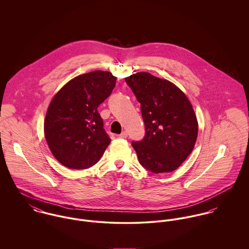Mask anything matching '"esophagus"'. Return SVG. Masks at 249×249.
<instances>
[{
	"label": "esophagus",
	"instance_id": "obj_1",
	"mask_svg": "<svg viewBox=\"0 0 249 249\" xmlns=\"http://www.w3.org/2000/svg\"><path fill=\"white\" fill-rule=\"evenodd\" d=\"M126 137H127V132H125V131H123L121 134L118 135V138H121V139L126 138Z\"/></svg>",
	"mask_w": 249,
	"mask_h": 249
}]
</instances>
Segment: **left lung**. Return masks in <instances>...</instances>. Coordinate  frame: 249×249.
Returning a JSON list of instances; mask_svg holds the SVG:
<instances>
[{
	"instance_id": "obj_1",
	"label": "left lung",
	"mask_w": 249,
	"mask_h": 249,
	"mask_svg": "<svg viewBox=\"0 0 249 249\" xmlns=\"http://www.w3.org/2000/svg\"><path fill=\"white\" fill-rule=\"evenodd\" d=\"M141 104L144 138L132 142L139 162L154 174L176 171L193 151L198 123L187 96L173 82L149 72L125 77Z\"/></svg>"
}]
</instances>
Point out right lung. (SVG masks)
Instances as JSON below:
<instances>
[{"mask_svg": "<svg viewBox=\"0 0 249 249\" xmlns=\"http://www.w3.org/2000/svg\"><path fill=\"white\" fill-rule=\"evenodd\" d=\"M110 71H93L73 77L51 101L44 133L49 148L63 166L84 170L103 156L111 139L98 107L115 87Z\"/></svg>", "mask_w": 249, "mask_h": 249, "instance_id": "1", "label": "right lung"}]
</instances>
